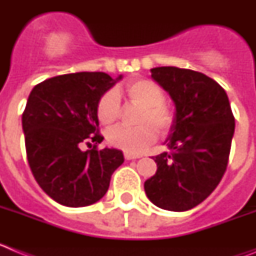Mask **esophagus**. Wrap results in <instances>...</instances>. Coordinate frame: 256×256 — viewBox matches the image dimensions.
Here are the masks:
<instances>
[{"label": "esophagus", "instance_id": "1", "mask_svg": "<svg viewBox=\"0 0 256 256\" xmlns=\"http://www.w3.org/2000/svg\"><path fill=\"white\" fill-rule=\"evenodd\" d=\"M124 158H126V160H133V159H138V158H141V155H134V154L126 152L124 154Z\"/></svg>", "mask_w": 256, "mask_h": 256}]
</instances>
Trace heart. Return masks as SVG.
<instances>
[{
  "mask_svg": "<svg viewBox=\"0 0 256 256\" xmlns=\"http://www.w3.org/2000/svg\"><path fill=\"white\" fill-rule=\"evenodd\" d=\"M130 102L142 106L138 126H116L108 132L106 138L112 148L130 154H141L158 137V130L166 133L173 126L174 114L164 104L162 88L150 79H134L124 88ZM97 118L104 126H110L120 116V97L115 90H108L97 102Z\"/></svg>",
  "mask_w": 256,
  "mask_h": 256,
  "instance_id": "obj_1",
  "label": "heart"
}]
</instances>
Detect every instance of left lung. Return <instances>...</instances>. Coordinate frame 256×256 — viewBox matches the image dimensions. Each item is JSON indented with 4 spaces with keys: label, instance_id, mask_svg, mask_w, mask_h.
<instances>
[{
    "label": "left lung",
    "instance_id": "8db88e82",
    "mask_svg": "<svg viewBox=\"0 0 256 256\" xmlns=\"http://www.w3.org/2000/svg\"><path fill=\"white\" fill-rule=\"evenodd\" d=\"M151 78L176 106L165 144L168 151L152 158L158 170L144 182L154 205L186 212L212 194L230 158L234 118L226 91L214 79L176 66L151 69Z\"/></svg>",
    "mask_w": 256,
    "mask_h": 256
}]
</instances>
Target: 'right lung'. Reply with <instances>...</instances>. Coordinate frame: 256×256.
Listing matches in <instances>:
<instances>
[{"mask_svg":"<svg viewBox=\"0 0 256 256\" xmlns=\"http://www.w3.org/2000/svg\"><path fill=\"white\" fill-rule=\"evenodd\" d=\"M122 78L80 72L46 79L32 90L22 118L26 158L40 188L58 204L97 202L123 164L120 150L97 148L104 137L96 112L100 97ZM84 146L92 148L83 150Z\"/></svg>","mask_w":256,"mask_h":256,"instance_id":"1","label":"right lung"}]
</instances>
